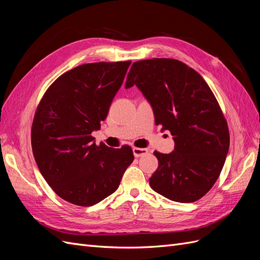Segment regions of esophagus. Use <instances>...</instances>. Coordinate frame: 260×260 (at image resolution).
<instances>
[{
  "mask_svg": "<svg viewBox=\"0 0 260 260\" xmlns=\"http://www.w3.org/2000/svg\"><path fill=\"white\" fill-rule=\"evenodd\" d=\"M133 151V155H135L137 158L138 157H142L148 154V149L147 148H140V147H133L132 148Z\"/></svg>",
  "mask_w": 260,
  "mask_h": 260,
  "instance_id": "obj_1",
  "label": "esophagus"
}]
</instances>
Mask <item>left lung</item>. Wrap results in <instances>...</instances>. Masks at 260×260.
<instances>
[{
  "mask_svg": "<svg viewBox=\"0 0 260 260\" xmlns=\"http://www.w3.org/2000/svg\"><path fill=\"white\" fill-rule=\"evenodd\" d=\"M135 84L151 104L155 123L169 130L175 141L171 153L154 152L158 168L149 185L174 202L200 200L217 181L230 145L214 93L199 73L172 58L133 62L125 89Z\"/></svg>",
  "mask_w": 260,
  "mask_h": 260,
  "instance_id": "obj_1",
  "label": "left lung"
}]
</instances>
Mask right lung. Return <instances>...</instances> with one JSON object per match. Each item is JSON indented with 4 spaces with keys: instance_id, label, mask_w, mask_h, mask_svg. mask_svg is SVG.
Here are the masks:
<instances>
[{
    "instance_id": "add662e5",
    "label": "right lung",
    "mask_w": 260,
    "mask_h": 260,
    "mask_svg": "<svg viewBox=\"0 0 260 260\" xmlns=\"http://www.w3.org/2000/svg\"><path fill=\"white\" fill-rule=\"evenodd\" d=\"M130 60L92 62L62 74L46 90L34 118L31 145L39 170L59 198L92 206L113 194L135 159L130 146L96 145Z\"/></svg>"
}]
</instances>
